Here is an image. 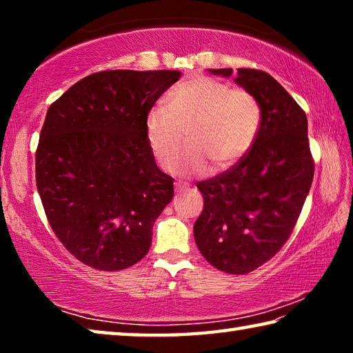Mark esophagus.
<instances>
[{
    "mask_svg": "<svg viewBox=\"0 0 353 353\" xmlns=\"http://www.w3.org/2000/svg\"><path fill=\"white\" fill-rule=\"evenodd\" d=\"M187 185H183V183H181V182H177L176 183V191H187Z\"/></svg>",
    "mask_w": 353,
    "mask_h": 353,
    "instance_id": "1",
    "label": "esophagus"
}]
</instances>
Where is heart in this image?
I'll return each mask as SVG.
<instances>
[{"mask_svg":"<svg viewBox=\"0 0 353 353\" xmlns=\"http://www.w3.org/2000/svg\"><path fill=\"white\" fill-rule=\"evenodd\" d=\"M260 123L261 109L252 93L196 76L172 88L166 105H154L148 112L145 134L154 159L171 170L187 130L190 145L176 171L196 174L208 163L214 171H223L240 162L255 143Z\"/></svg>","mask_w":353,"mask_h":353,"instance_id":"obj_1","label":"heart"}]
</instances>
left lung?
<instances>
[{
    "instance_id": "8db88e82",
    "label": "left lung",
    "mask_w": 353,
    "mask_h": 353,
    "mask_svg": "<svg viewBox=\"0 0 353 353\" xmlns=\"http://www.w3.org/2000/svg\"><path fill=\"white\" fill-rule=\"evenodd\" d=\"M230 77L232 68L208 70ZM236 85L261 109L260 130L234 168L199 182L204 210L194 240L204 259L227 274L252 272L288 240L313 182L307 115L291 94L260 70L240 68Z\"/></svg>"
}]
</instances>
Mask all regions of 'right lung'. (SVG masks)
<instances>
[{
  "label": "right lung",
  "instance_id": "1",
  "mask_svg": "<svg viewBox=\"0 0 353 353\" xmlns=\"http://www.w3.org/2000/svg\"><path fill=\"white\" fill-rule=\"evenodd\" d=\"M181 71L112 70L83 77L46 112L35 181L51 229L77 260L119 271L148 254L174 196L145 119Z\"/></svg>",
  "mask_w": 353,
  "mask_h": 353
}]
</instances>
